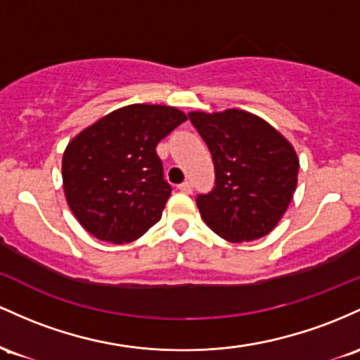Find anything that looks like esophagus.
I'll list each match as a JSON object with an SVG mask.
<instances>
[{
  "label": "esophagus",
  "mask_w": 360,
  "mask_h": 360,
  "mask_svg": "<svg viewBox=\"0 0 360 360\" xmlns=\"http://www.w3.org/2000/svg\"><path fill=\"white\" fill-rule=\"evenodd\" d=\"M192 181H184V184L179 185V191L184 193H192Z\"/></svg>",
  "instance_id": "1"
}]
</instances>
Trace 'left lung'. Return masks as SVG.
I'll list each match as a JSON object with an SVG mask.
<instances>
[{"instance_id": "1", "label": "left lung", "mask_w": 360, "mask_h": 360, "mask_svg": "<svg viewBox=\"0 0 360 360\" xmlns=\"http://www.w3.org/2000/svg\"><path fill=\"white\" fill-rule=\"evenodd\" d=\"M192 126L214 161V187L197 195L204 223L233 243L253 241L276 228L296 191L300 160L281 132L238 108L191 112Z\"/></svg>"}]
</instances>
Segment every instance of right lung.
<instances>
[{
	"instance_id": "right-lung-1",
	"label": "right lung",
	"mask_w": 360,
	"mask_h": 360,
	"mask_svg": "<svg viewBox=\"0 0 360 360\" xmlns=\"http://www.w3.org/2000/svg\"><path fill=\"white\" fill-rule=\"evenodd\" d=\"M187 115L136 103L79 132L63 156L66 200L79 224L108 243H129L161 219L172 185L156 146Z\"/></svg>"
}]
</instances>
